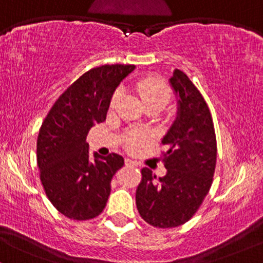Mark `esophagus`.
Wrapping results in <instances>:
<instances>
[{
	"label": "esophagus",
	"instance_id": "obj_1",
	"mask_svg": "<svg viewBox=\"0 0 263 263\" xmlns=\"http://www.w3.org/2000/svg\"><path fill=\"white\" fill-rule=\"evenodd\" d=\"M125 164L126 165H132V166H137V163L135 162V160L129 159V158H126L125 159Z\"/></svg>",
	"mask_w": 263,
	"mask_h": 263
}]
</instances>
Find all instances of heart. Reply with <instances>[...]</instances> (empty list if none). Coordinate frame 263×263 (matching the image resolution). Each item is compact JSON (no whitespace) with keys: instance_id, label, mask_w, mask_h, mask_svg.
<instances>
[{"instance_id":"b5f03b06","label":"heart","mask_w":263,"mask_h":263,"mask_svg":"<svg viewBox=\"0 0 263 263\" xmlns=\"http://www.w3.org/2000/svg\"><path fill=\"white\" fill-rule=\"evenodd\" d=\"M137 91L141 99L143 100L145 105L148 104H159V105H166L172 98V89L162 81L147 78L141 81L137 84ZM122 97V88H119L114 94L111 99V107L118 105L120 98ZM148 140V135L145 132H132L126 138V143L129 149H137L138 145Z\"/></svg>"}]
</instances>
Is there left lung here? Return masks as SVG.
Here are the masks:
<instances>
[{
    "label": "left lung",
    "instance_id": "8db88e82",
    "mask_svg": "<svg viewBox=\"0 0 263 263\" xmlns=\"http://www.w3.org/2000/svg\"><path fill=\"white\" fill-rule=\"evenodd\" d=\"M178 100L174 122L162 143L166 174L158 179L148 167L136 191L141 217L157 228H174L186 223L197 212L210 191L217 160L214 126L207 104L180 69L169 80Z\"/></svg>",
    "mask_w": 263,
    "mask_h": 263
}]
</instances>
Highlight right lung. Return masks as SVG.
Listing matches in <instances>:
<instances>
[{"instance_id":"1","label":"right lung","mask_w":263,"mask_h":263,"mask_svg":"<svg viewBox=\"0 0 263 263\" xmlns=\"http://www.w3.org/2000/svg\"><path fill=\"white\" fill-rule=\"evenodd\" d=\"M134 65H105L85 72L55 101L36 142L40 180L53 207L74 220L96 218L105 208L112 176L123 158L89 156L87 135L105 121L110 101Z\"/></svg>"}]
</instances>
